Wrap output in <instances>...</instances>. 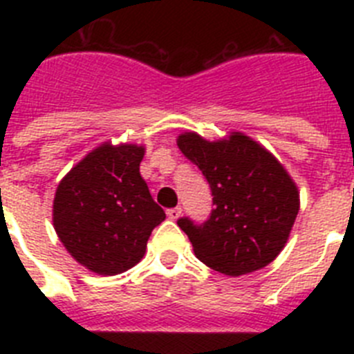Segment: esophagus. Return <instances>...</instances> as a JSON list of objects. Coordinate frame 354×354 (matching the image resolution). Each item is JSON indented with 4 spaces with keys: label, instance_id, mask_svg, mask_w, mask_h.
Segmentation results:
<instances>
[{
    "label": "esophagus",
    "instance_id": "esophagus-1",
    "mask_svg": "<svg viewBox=\"0 0 354 354\" xmlns=\"http://www.w3.org/2000/svg\"><path fill=\"white\" fill-rule=\"evenodd\" d=\"M180 214H183V209L180 207H174V209H168L167 211V216L170 218V220H179Z\"/></svg>",
    "mask_w": 354,
    "mask_h": 354
}]
</instances>
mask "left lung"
<instances>
[{"mask_svg": "<svg viewBox=\"0 0 354 354\" xmlns=\"http://www.w3.org/2000/svg\"><path fill=\"white\" fill-rule=\"evenodd\" d=\"M177 147L205 175L212 192L211 218L177 221L196 257L227 277L259 271L286 248L299 211V189L270 150L241 131L205 140L195 131Z\"/></svg>", "mask_w": 354, "mask_h": 354, "instance_id": "8db88e82", "label": "left lung"}]
</instances>
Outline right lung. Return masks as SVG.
<instances>
[{
    "instance_id": "obj_1",
    "label": "right lung",
    "mask_w": 354,
    "mask_h": 354,
    "mask_svg": "<svg viewBox=\"0 0 354 354\" xmlns=\"http://www.w3.org/2000/svg\"><path fill=\"white\" fill-rule=\"evenodd\" d=\"M145 145L102 142L58 183L53 227L72 259L113 277L145 255L147 241L167 214L140 175Z\"/></svg>"
}]
</instances>
